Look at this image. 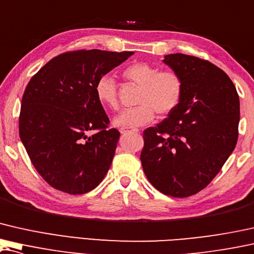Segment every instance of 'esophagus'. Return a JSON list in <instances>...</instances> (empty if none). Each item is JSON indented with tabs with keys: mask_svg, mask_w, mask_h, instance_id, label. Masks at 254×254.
<instances>
[{
	"mask_svg": "<svg viewBox=\"0 0 254 254\" xmlns=\"http://www.w3.org/2000/svg\"><path fill=\"white\" fill-rule=\"evenodd\" d=\"M121 134H127V133H129V131H133V133H137V129H134V130H129V129H125V128H121V129L119 130Z\"/></svg>",
	"mask_w": 254,
	"mask_h": 254,
	"instance_id": "obj_1",
	"label": "esophagus"
}]
</instances>
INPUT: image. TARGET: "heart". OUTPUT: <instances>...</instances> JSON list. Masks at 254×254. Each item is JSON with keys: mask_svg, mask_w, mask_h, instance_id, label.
<instances>
[{"mask_svg": "<svg viewBox=\"0 0 254 254\" xmlns=\"http://www.w3.org/2000/svg\"><path fill=\"white\" fill-rule=\"evenodd\" d=\"M123 76L128 81L139 86L136 97L138 105L125 109L113 119L116 127L130 129L151 123L158 115H170L179 105L182 96V80L174 71H159L157 66L143 63H134L124 69ZM97 100L106 108H118L117 82L111 75L104 74L95 84Z\"/></svg>", "mask_w": 254, "mask_h": 254, "instance_id": "1", "label": "heart"}]
</instances>
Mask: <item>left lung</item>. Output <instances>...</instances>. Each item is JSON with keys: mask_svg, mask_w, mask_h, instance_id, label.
I'll list each match as a JSON object with an SVG mask.
<instances>
[{"mask_svg": "<svg viewBox=\"0 0 254 254\" xmlns=\"http://www.w3.org/2000/svg\"><path fill=\"white\" fill-rule=\"evenodd\" d=\"M182 80L179 105L143 133L142 167L150 183L167 196L189 197L221 170L238 138L240 97L221 68L185 54L163 61Z\"/></svg>", "mask_w": 254, "mask_h": 254, "instance_id": "obj_1", "label": "left lung"}]
</instances>
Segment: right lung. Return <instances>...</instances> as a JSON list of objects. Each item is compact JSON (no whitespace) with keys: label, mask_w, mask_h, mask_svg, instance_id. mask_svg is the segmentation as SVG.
<instances>
[{"label":"right lung","mask_w":254,"mask_h":254,"mask_svg":"<svg viewBox=\"0 0 254 254\" xmlns=\"http://www.w3.org/2000/svg\"><path fill=\"white\" fill-rule=\"evenodd\" d=\"M133 54L65 53L29 80L21 100L19 136L35 170L53 188L81 194L105 178L120 133L108 128L95 84Z\"/></svg>","instance_id":"add662e5"}]
</instances>
